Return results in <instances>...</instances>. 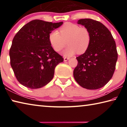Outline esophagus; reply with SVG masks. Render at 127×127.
I'll return each mask as SVG.
<instances>
[{
  "instance_id": "obj_1",
  "label": "esophagus",
  "mask_w": 127,
  "mask_h": 127,
  "mask_svg": "<svg viewBox=\"0 0 127 127\" xmlns=\"http://www.w3.org/2000/svg\"><path fill=\"white\" fill-rule=\"evenodd\" d=\"M69 58L64 57V61H67L68 60H69Z\"/></svg>"
}]
</instances>
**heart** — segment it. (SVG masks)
<instances>
[{
	"mask_svg": "<svg viewBox=\"0 0 127 127\" xmlns=\"http://www.w3.org/2000/svg\"><path fill=\"white\" fill-rule=\"evenodd\" d=\"M49 40L55 51L59 52L66 46H69L63 51L65 56H72L76 53L79 54L86 51L91 42V34L87 28L79 27L75 23L68 22L58 31L51 32Z\"/></svg>",
	"mask_w": 127,
	"mask_h": 127,
	"instance_id": "1",
	"label": "heart"
}]
</instances>
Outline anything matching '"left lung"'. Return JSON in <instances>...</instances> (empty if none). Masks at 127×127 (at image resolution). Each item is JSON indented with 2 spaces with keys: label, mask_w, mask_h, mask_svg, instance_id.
Listing matches in <instances>:
<instances>
[{
  "label": "left lung",
  "mask_w": 127,
  "mask_h": 127,
  "mask_svg": "<svg viewBox=\"0 0 127 127\" xmlns=\"http://www.w3.org/2000/svg\"><path fill=\"white\" fill-rule=\"evenodd\" d=\"M77 23L89 30L91 42L86 51L77 57L73 76L85 89L97 90L112 78L118 59L116 44L110 31L98 21L86 18Z\"/></svg>",
  "instance_id": "1"
}]
</instances>
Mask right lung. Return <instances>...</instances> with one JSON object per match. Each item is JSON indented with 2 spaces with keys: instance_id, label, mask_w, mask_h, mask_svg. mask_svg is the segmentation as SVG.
<instances>
[{
  "instance_id": "right-lung-1",
  "label": "right lung",
  "mask_w": 127,
  "mask_h": 127,
  "mask_svg": "<svg viewBox=\"0 0 127 127\" xmlns=\"http://www.w3.org/2000/svg\"><path fill=\"white\" fill-rule=\"evenodd\" d=\"M63 23L35 20L26 24L14 36L9 50L10 63L21 85L39 89L53 79L56 66L64 59L51 46L49 35Z\"/></svg>"
}]
</instances>
